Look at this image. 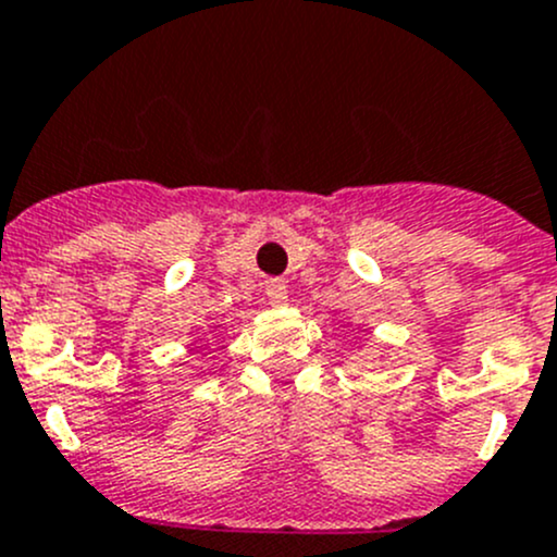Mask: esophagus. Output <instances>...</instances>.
Wrapping results in <instances>:
<instances>
[{
	"mask_svg": "<svg viewBox=\"0 0 557 557\" xmlns=\"http://www.w3.org/2000/svg\"><path fill=\"white\" fill-rule=\"evenodd\" d=\"M267 296L274 307H283V304H288V285H285V280H280V277L267 280Z\"/></svg>",
	"mask_w": 557,
	"mask_h": 557,
	"instance_id": "34e87169",
	"label": "esophagus"
}]
</instances>
